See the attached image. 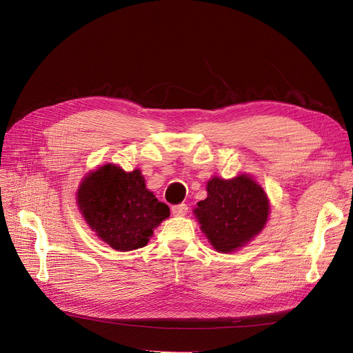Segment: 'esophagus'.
Wrapping results in <instances>:
<instances>
[{
  "label": "esophagus",
  "instance_id": "1",
  "mask_svg": "<svg viewBox=\"0 0 353 353\" xmlns=\"http://www.w3.org/2000/svg\"><path fill=\"white\" fill-rule=\"evenodd\" d=\"M170 210H172V215L174 216H185L187 212H188V208L185 203H181V205H175L170 208Z\"/></svg>",
  "mask_w": 353,
  "mask_h": 353
}]
</instances>
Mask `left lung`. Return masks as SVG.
I'll return each mask as SVG.
<instances>
[{
	"label": "left lung",
	"mask_w": 353,
	"mask_h": 353,
	"mask_svg": "<svg viewBox=\"0 0 353 353\" xmlns=\"http://www.w3.org/2000/svg\"><path fill=\"white\" fill-rule=\"evenodd\" d=\"M208 197L193 210L200 230L213 249L232 253L259 236L270 216V199L253 176H212Z\"/></svg>",
	"instance_id": "8db88e82"
}]
</instances>
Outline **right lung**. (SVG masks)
<instances>
[{
    "mask_svg": "<svg viewBox=\"0 0 353 353\" xmlns=\"http://www.w3.org/2000/svg\"><path fill=\"white\" fill-rule=\"evenodd\" d=\"M77 203L88 227L117 252L144 248L153 231L170 215L168 205L145 187L140 169L125 172L113 163L83 176Z\"/></svg>",
    "mask_w": 353,
    "mask_h": 353,
    "instance_id": "right-lung-1",
    "label": "right lung"
}]
</instances>
